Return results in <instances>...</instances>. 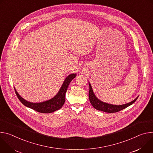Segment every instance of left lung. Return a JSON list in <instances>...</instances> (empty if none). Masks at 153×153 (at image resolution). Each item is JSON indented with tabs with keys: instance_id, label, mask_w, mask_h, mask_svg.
<instances>
[{
	"instance_id": "8db88e82",
	"label": "left lung",
	"mask_w": 153,
	"mask_h": 153,
	"mask_svg": "<svg viewBox=\"0 0 153 153\" xmlns=\"http://www.w3.org/2000/svg\"><path fill=\"white\" fill-rule=\"evenodd\" d=\"M89 100L92 106L97 110L103 111L108 113H114L125 109L126 108L132 105L139 97H137V98H135L134 100H132V101H131V102L122 105H115L112 104H108L100 100L95 96V94L94 93L92 88L91 86V84H90L89 82Z\"/></svg>"
}]
</instances>
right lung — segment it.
<instances>
[{
    "mask_svg": "<svg viewBox=\"0 0 153 153\" xmlns=\"http://www.w3.org/2000/svg\"><path fill=\"white\" fill-rule=\"evenodd\" d=\"M76 76V74H71L69 76H67L64 79L59 91L54 97L40 103L30 102V101H28L21 97L15 88L14 90L17 97L24 106L41 113H52L62 107L65 102V93L68 86H69L71 81Z\"/></svg>",
    "mask_w": 153,
    "mask_h": 153,
    "instance_id": "obj_1",
    "label": "right lung"
}]
</instances>
